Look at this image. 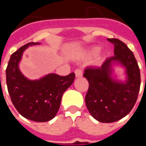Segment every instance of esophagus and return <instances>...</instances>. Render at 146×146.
I'll return each mask as SVG.
<instances>
[{
	"mask_svg": "<svg viewBox=\"0 0 146 146\" xmlns=\"http://www.w3.org/2000/svg\"><path fill=\"white\" fill-rule=\"evenodd\" d=\"M75 76H76V78H78V77H81V76H83L82 70H80V69L75 70Z\"/></svg>",
	"mask_w": 146,
	"mask_h": 146,
	"instance_id": "obj_1",
	"label": "esophagus"
}]
</instances>
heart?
<instances>
[{
    "label": "heart",
    "instance_id": "b5f03b06",
    "mask_svg": "<svg viewBox=\"0 0 146 146\" xmlns=\"http://www.w3.org/2000/svg\"><path fill=\"white\" fill-rule=\"evenodd\" d=\"M100 51V47L98 46H94V47H91L89 48L88 50H86L85 53H84V56L87 58H91L93 56H95V54L98 53V51ZM105 54H98L97 57L95 58V61H94V64L95 66H99L102 63V62L104 61Z\"/></svg>",
    "mask_w": 146,
    "mask_h": 146
}]
</instances>
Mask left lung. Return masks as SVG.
Instances as JSON below:
<instances>
[{
	"instance_id": "1",
	"label": "left lung",
	"mask_w": 146,
	"mask_h": 146,
	"mask_svg": "<svg viewBox=\"0 0 146 146\" xmlns=\"http://www.w3.org/2000/svg\"><path fill=\"white\" fill-rule=\"evenodd\" d=\"M114 44V56L108 58L101 67H88L84 76L89 88L85 103L89 113L102 123H112L127 116L134 107L141 84L140 70L135 55L118 39H108ZM125 70V81L117 79L114 67Z\"/></svg>"
}]
</instances>
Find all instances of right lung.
Wrapping results in <instances>:
<instances>
[{"label": "right lung", "mask_w": 146, "mask_h": 146, "mask_svg": "<svg viewBox=\"0 0 146 146\" xmlns=\"http://www.w3.org/2000/svg\"><path fill=\"white\" fill-rule=\"evenodd\" d=\"M40 44L30 42L11 55L6 69V81L11 102L22 116L36 122H46L56 116L63 93L75 79V74L59 76L48 73L38 80H30L19 70L25 50Z\"/></svg>", "instance_id": "1"}]
</instances>
